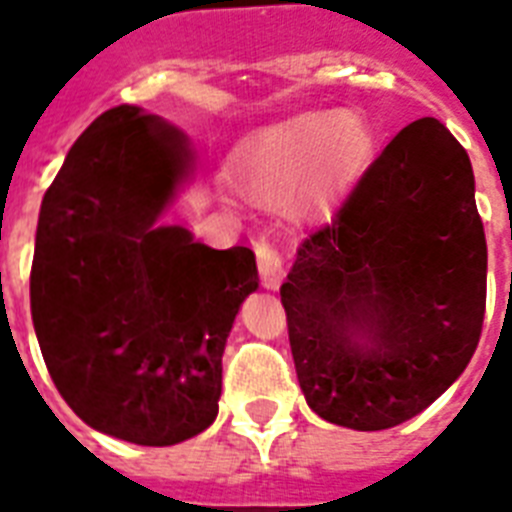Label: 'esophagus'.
Returning <instances> with one entry per match:
<instances>
[{"mask_svg":"<svg viewBox=\"0 0 512 512\" xmlns=\"http://www.w3.org/2000/svg\"><path fill=\"white\" fill-rule=\"evenodd\" d=\"M256 256H259V275L264 288L277 290L282 285V277H285V264H282V256L272 243H256Z\"/></svg>","mask_w":512,"mask_h":512,"instance_id":"obj_1","label":"esophagus"}]
</instances>
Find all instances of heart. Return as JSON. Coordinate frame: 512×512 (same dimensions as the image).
Segmentation results:
<instances>
[{"mask_svg":"<svg viewBox=\"0 0 512 512\" xmlns=\"http://www.w3.org/2000/svg\"><path fill=\"white\" fill-rule=\"evenodd\" d=\"M372 137L349 110H314L282 118L253 134L230 158L243 195L277 206L301 222L325 219L354 190L370 161Z\"/></svg>","mask_w":512,"mask_h":512,"instance_id":"1","label":"heart"}]
</instances>
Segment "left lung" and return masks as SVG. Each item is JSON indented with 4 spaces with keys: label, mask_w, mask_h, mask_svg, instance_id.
I'll use <instances>...</instances> for the list:
<instances>
[{
    "label": "left lung",
    "mask_w": 512,
    "mask_h": 512,
    "mask_svg": "<svg viewBox=\"0 0 512 512\" xmlns=\"http://www.w3.org/2000/svg\"><path fill=\"white\" fill-rule=\"evenodd\" d=\"M296 375L322 420L383 431L439 399L478 346L486 237L463 145L436 118L396 134L280 288Z\"/></svg>",
    "instance_id": "left-lung-1"
}]
</instances>
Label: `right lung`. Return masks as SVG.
<instances>
[{"label":"right lung","mask_w":512,"mask_h":512,"mask_svg":"<svg viewBox=\"0 0 512 512\" xmlns=\"http://www.w3.org/2000/svg\"><path fill=\"white\" fill-rule=\"evenodd\" d=\"M195 174L182 129L118 105L73 142L44 192L31 317L68 407L94 431L171 447L216 420L222 354L256 256L163 216Z\"/></svg>","instance_id":"1"}]
</instances>
